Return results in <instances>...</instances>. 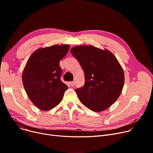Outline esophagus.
<instances>
[{
	"mask_svg": "<svg viewBox=\"0 0 153 153\" xmlns=\"http://www.w3.org/2000/svg\"><path fill=\"white\" fill-rule=\"evenodd\" d=\"M70 85H71V86L73 87V86L74 85V82H73V81H72V82H70Z\"/></svg>",
	"mask_w": 153,
	"mask_h": 153,
	"instance_id": "obj_1",
	"label": "esophagus"
}]
</instances>
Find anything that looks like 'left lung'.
Here are the masks:
<instances>
[{"label": "left lung", "instance_id": "1", "mask_svg": "<svg viewBox=\"0 0 153 153\" xmlns=\"http://www.w3.org/2000/svg\"><path fill=\"white\" fill-rule=\"evenodd\" d=\"M71 53L84 71L85 84L76 90L82 103L95 112L110 107L121 94L125 81L123 70L115 56L91 45L73 47Z\"/></svg>", "mask_w": 153, "mask_h": 153}]
</instances>
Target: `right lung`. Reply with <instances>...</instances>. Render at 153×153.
Returning a JSON list of instances; mask_svg holds the SVG:
<instances>
[{
  "mask_svg": "<svg viewBox=\"0 0 153 153\" xmlns=\"http://www.w3.org/2000/svg\"><path fill=\"white\" fill-rule=\"evenodd\" d=\"M68 45L39 48L32 54L22 74L28 97L39 109L46 111L61 102L68 86L61 81L59 61L69 51Z\"/></svg>",
  "mask_w": 153,
  "mask_h": 153,
  "instance_id": "1",
  "label": "right lung"
}]
</instances>
